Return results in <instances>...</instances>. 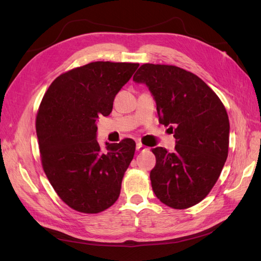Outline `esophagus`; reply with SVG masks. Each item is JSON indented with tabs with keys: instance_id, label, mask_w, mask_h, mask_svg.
Listing matches in <instances>:
<instances>
[{
	"instance_id": "obj_1",
	"label": "esophagus",
	"mask_w": 261,
	"mask_h": 261,
	"mask_svg": "<svg viewBox=\"0 0 261 261\" xmlns=\"http://www.w3.org/2000/svg\"><path fill=\"white\" fill-rule=\"evenodd\" d=\"M136 149H137V151H145V150H146L147 148H146L143 144H141V143H137Z\"/></svg>"
}]
</instances>
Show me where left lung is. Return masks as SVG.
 Instances as JSON below:
<instances>
[{
  "instance_id": "left-lung-1",
  "label": "left lung",
  "mask_w": 261,
  "mask_h": 261,
  "mask_svg": "<svg viewBox=\"0 0 261 261\" xmlns=\"http://www.w3.org/2000/svg\"><path fill=\"white\" fill-rule=\"evenodd\" d=\"M133 81L145 84L156 103L159 122L174 134L175 150L152 149L153 193L167 206L186 209L206 197L223 169L230 122L226 110L198 76L173 65L144 64Z\"/></svg>"
}]
</instances>
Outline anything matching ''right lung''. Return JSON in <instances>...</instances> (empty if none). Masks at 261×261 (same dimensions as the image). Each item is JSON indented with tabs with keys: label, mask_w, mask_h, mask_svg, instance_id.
Here are the masks:
<instances>
[{
	"label": "right lung",
	"mask_w": 261,
	"mask_h": 261,
	"mask_svg": "<svg viewBox=\"0 0 261 261\" xmlns=\"http://www.w3.org/2000/svg\"><path fill=\"white\" fill-rule=\"evenodd\" d=\"M138 63L92 62L55 78L39 107L36 130L42 168L60 198L84 213L105 211L117 200L135 153L129 138L97 141V118L112 112L113 101Z\"/></svg>",
	"instance_id": "1"
}]
</instances>
